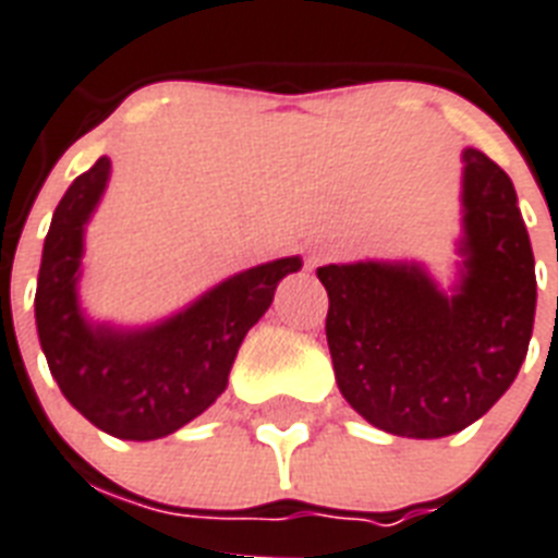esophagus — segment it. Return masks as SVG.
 Segmentation results:
<instances>
[{
	"label": "esophagus",
	"mask_w": 558,
	"mask_h": 558,
	"mask_svg": "<svg viewBox=\"0 0 558 558\" xmlns=\"http://www.w3.org/2000/svg\"><path fill=\"white\" fill-rule=\"evenodd\" d=\"M332 257H336V248H330V245H318V248H313V252L306 254V266L315 269V266H322V263H330Z\"/></svg>",
	"instance_id": "obj_1"
}]
</instances>
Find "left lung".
I'll use <instances>...</instances> for the list:
<instances>
[{
	"label": "left lung",
	"instance_id": "left-lung-1",
	"mask_svg": "<svg viewBox=\"0 0 558 558\" xmlns=\"http://www.w3.org/2000/svg\"><path fill=\"white\" fill-rule=\"evenodd\" d=\"M463 269L454 292L416 263L322 266L327 344L341 397L397 437L463 432L504 397L527 356L536 260L510 177L463 150Z\"/></svg>",
	"mask_w": 558,
	"mask_h": 558
}]
</instances>
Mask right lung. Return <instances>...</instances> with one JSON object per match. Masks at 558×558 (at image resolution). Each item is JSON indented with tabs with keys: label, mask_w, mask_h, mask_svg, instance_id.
Wrapping results in <instances>:
<instances>
[{
	"label": "right lung",
	"mask_w": 558,
	"mask_h": 558,
	"mask_svg": "<svg viewBox=\"0 0 558 558\" xmlns=\"http://www.w3.org/2000/svg\"><path fill=\"white\" fill-rule=\"evenodd\" d=\"M109 165L100 156L57 205L43 245L34 315L63 397L100 432L121 440H159L217 402L245 332L269 310L280 280L301 269V257L240 271L144 330L89 324L77 304L83 228L104 196Z\"/></svg>",
	"instance_id": "1"
}]
</instances>
